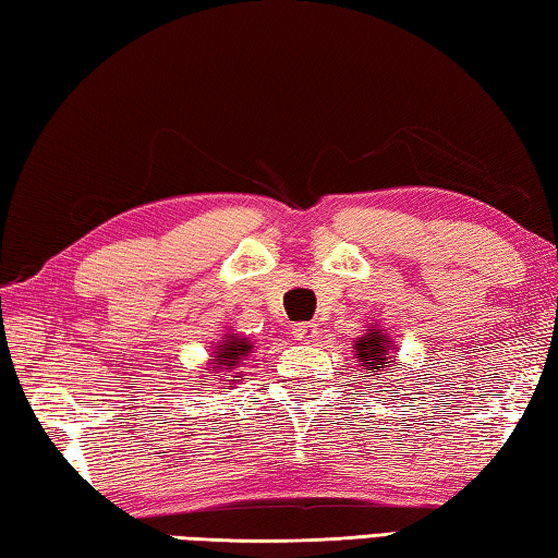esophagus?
Here are the masks:
<instances>
[{
    "instance_id": "34e87169",
    "label": "esophagus",
    "mask_w": 558,
    "mask_h": 558,
    "mask_svg": "<svg viewBox=\"0 0 558 558\" xmlns=\"http://www.w3.org/2000/svg\"><path fill=\"white\" fill-rule=\"evenodd\" d=\"M292 335H295L298 339H302V342H313V339L319 335V325H315V323H298L295 327H292Z\"/></svg>"
}]
</instances>
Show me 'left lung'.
<instances>
[{"label": "left lung", "instance_id": "left-lung-1", "mask_svg": "<svg viewBox=\"0 0 558 558\" xmlns=\"http://www.w3.org/2000/svg\"><path fill=\"white\" fill-rule=\"evenodd\" d=\"M356 349V362H362L359 366L366 369L369 376L376 374H389V369H401V366L393 364V354H391V339L384 335V329H369L364 337H359V342L354 344ZM393 376V374H391ZM384 376H379V381Z\"/></svg>", "mask_w": 558, "mask_h": 558}]
</instances>
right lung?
Returning <instances> with one entry per match:
<instances>
[{
	"instance_id": "right-lung-1",
	"label": "right lung",
	"mask_w": 558,
	"mask_h": 558,
	"mask_svg": "<svg viewBox=\"0 0 558 558\" xmlns=\"http://www.w3.org/2000/svg\"><path fill=\"white\" fill-rule=\"evenodd\" d=\"M251 349H253V344L248 342V339H239L235 335H226L219 342V347H216V352H214L216 359H214V366L209 369L214 379L221 372H233L235 366L241 364V359L251 354ZM223 376H231V374H223ZM214 379H209V381H214Z\"/></svg>"
}]
</instances>
